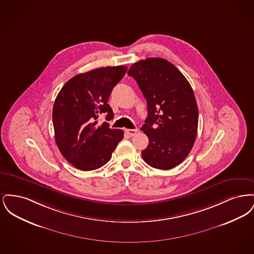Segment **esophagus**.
Here are the masks:
<instances>
[{
    "instance_id": "1",
    "label": "esophagus",
    "mask_w": 254,
    "mask_h": 254,
    "mask_svg": "<svg viewBox=\"0 0 254 254\" xmlns=\"http://www.w3.org/2000/svg\"><path fill=\"white\" fill-rule=\"evenodd\" d=\"M125 132L127 135H128L129 137H132L134 135H136V133L138 132V129H126Z\"/></svg>"
}]
</instances>
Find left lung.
<instances>
[{"label":"left lung","instance_id":"8db88e82","mask_svg":"<svg viewBox=\"0 0 254 254\" xmlns=\"http://www.w3.org/2000/svg\"><path fill=\"white\" fill-rule=\"evenodd\" d=\"M127 74L147 104L141 130L149 143L142 157L154 169H173L189 155L197 135L198 107L191 85L174 64L162 58L139 61Z\"/></svg>","mask_w":254,"mask_h":254}]
</instances>
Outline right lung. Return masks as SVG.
<instances>
[{
	"label": "right lung",
	"instance_id": "add662e5",
	"mask_svg": "<svg viewBox=\"0 0 254 254\" xmlns=\"http://www.w3.org/2000/svg\"><path fill=\"white\" fill-rule=\"evenodd\" d=\"M125 65L96 68L74 76L56 97L52 120L55 141L62 155L76 169L89 171L106 165L124 138L121 129L98 117L113 119L109 95L127 72Z\"/></svg>",
	"mask_w": 254,
	"mask_h": 254
}]
</instances>
